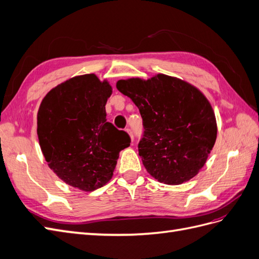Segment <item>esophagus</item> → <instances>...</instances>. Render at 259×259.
<instances>
[{"instance_id": "obj_1", "label": "esophagus", "mask_w": 259, "mask_h": 259, "mask_svg": "<svg viewBox=\"0 0 259 259\" xmlns=\"http://www.w3.org/2000/svg\"><path fill=\"white\" fill-rule=\"evenodd\" d=\"M125 131H126V133H127V134L130 135V138H131V140H132V142H133V140H134V135H133V132H132V130H130V128H126V130H125Z\"/></svg>"}]
</instances>
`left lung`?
<instances>
[{
  "label": "left lung",
  "mask_w": 259,
  "mask_h": 259,
  "mask_svg": "<svg viewBox=\"0 0 259 259\" xmlns=\"http://www.w3.org/2000/svg\"><path fill=\"white\" fill-rule=\"evenodd\" d=\"M116 89L142 114L145 134L138 151L148 173L166 185L184 184L198 175L217 138L215 113L204 94L162 73L148 80H119Z\"/></svg>",
  "instance_id": "left-lung-1"
}]
</instances>
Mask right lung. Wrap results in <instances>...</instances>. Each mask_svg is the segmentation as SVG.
Masks as SVG:
<instances>
[{
  "label": "right lung",
  "mask_w": 259,
  "mask_h": 259,
  "mask_svg": "<svg viewBox=\"0 0 259 259\" xmlns=\"http://www.w3.org/2000/svg\"><path fill=\"white\" fill-rule=\"evenodd\" d=\"M111 94L110 83L96 74L76 75L52 89L38 108L36 133L48 165L82 191L105 186L131 143L126 133L107 122Z\"/></svg>",
  "instance_id": "right-lung-1"
}]
</instances>
